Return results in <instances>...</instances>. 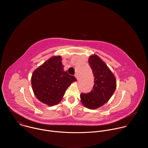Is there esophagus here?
Wrapping results in <instances>:
<instances>
[{"instance_id":"esophagus-1","label":"esophagus","mask_w":148,"mask_h":148,"mask_svg":"<svg viewBox=\"0 0 148 148\" xmlns=\"http://www.w3.org/2000/svg\"><path fill=\"white\" fill-rule=\"evenodd\" d=\"M75 78H77V80H79V77H78V75L77 74H75Z\"/></svg>"}]
</instances>
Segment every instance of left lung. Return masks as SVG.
<instances>
[{
	"instance_id": "8db88e82",
	"label": "left lung",
	"mask_w": 148,
	"mask_h": 148,
	"mask_svg": "<svg viewBox=\"0 0 148 148\" xmlns=\"http://www.w3.org/2000/svg\"><path fill=\"white\" fill-rule=\"evenodd\" d=\"M88 63L94 76L92 90L88 94H80L81 101L84 107L97 109L107 103L116 87V78L107 65L96 54L91 55Z\"/></svg>"
}]
</instances>
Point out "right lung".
<instances>
[{
    "label": "right lung",
    "instance_id": "1",
    "mask_svg": "<svg viewBox=\"0 0 148 148\" xmlns=\"http://www.w3.org/2000/svg\"><path fill=\"white\" fill-rule=\"evenodd\" d=\"M60 56L46 61L33 73L32 89L36 97L41 102L53 106L58 103L71 84L77 81L64 70Z\"/></svg>",
    "mask_w": 148,
    "mask_h": 148
}]
</instances>
